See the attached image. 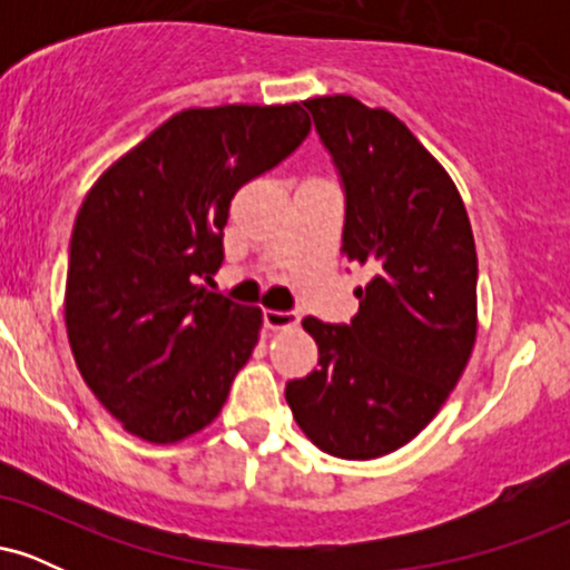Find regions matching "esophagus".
I'll list each match as a JSON object with an SVG mask.
<instances>
[{"label": "esophagus", "instance_id": "1", "mask_svg": "<svg viewBox=\"0 0 570 570\" xmlns=\"http://www.w3.org/2000/svg\"><path fill=\"white\" fill-rule=\"evenodd\" d=\"M263 318H265L267 330H273V332L292 330V326L299 324V316L294 311H265Z\"/></svg>", "mask_w": 570, "mask_h": 570}]
</instances>
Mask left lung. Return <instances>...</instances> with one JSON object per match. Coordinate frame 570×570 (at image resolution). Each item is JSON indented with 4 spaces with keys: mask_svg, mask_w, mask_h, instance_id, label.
<instances>
[{
    "mask_svg": "<svg viewBox=\"0 0 570 570\" xmlns=\"http://www.w3.org/2000/svg\"><path fill=\"white\" fill-rule=\"evenodd\" d=\"M345 193L343 254L372 273L351 324L303 318L318 370L286 383L324 453L370 461L429 426L476 337V252L448 171L410 128L353 96L303 101Z\"/></svg>",
    "mask_w": 570,
    "mask_h": 570,
    "instance_id": "left-lung-1",
    "label": "left lung"
}]
</instances>
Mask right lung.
<instances>
[{"label":"right lung","instance_id":"obj_1","mask_svg":"<svg viewBox=\"0 0 570 570\" xmlns=\"http://www.w3.org/2000/svg\"><path fill=\"white\" fill-rule=\"evenodd\" d=\"M311 134L299 104L168 117L85 195L69 244V345L128 434L179 442L219 415L263 311L208 292L230 200Z\"/></svg>","mask_w":570,"mask_h":570}]
</instances>
